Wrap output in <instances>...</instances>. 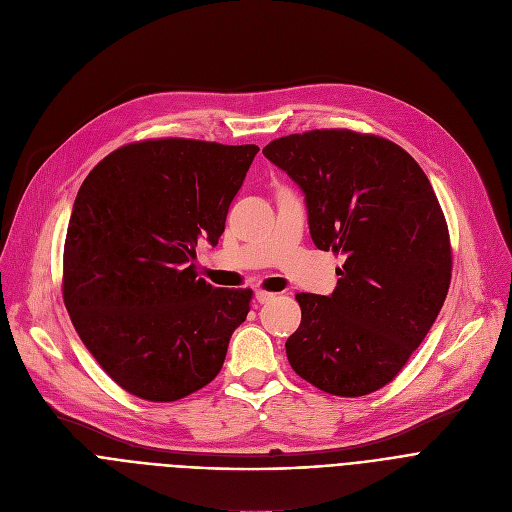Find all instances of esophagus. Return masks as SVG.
<instances>
[{
	"instance_id": "obj_1",
	"label": "esophagus",
	"mask_w": 512,
	"mask_h": 512,
	"mask_svg": "<svg viewBox=\"0 0 512 512\" xmlns=\"http://www.w3.org/2000/svg\"><path fill=\"white\" fill-rule=\"evenodd\" d=\"M274 298H276L274 292H265V290H257V292H255V300H257L259 304H267V302H271Z\"/></svg>"
}]
</instances>
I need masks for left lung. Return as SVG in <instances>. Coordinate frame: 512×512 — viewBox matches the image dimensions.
<instances>
[{"label":"left lung","instance_id":"obj_1","mask_svg":"<svg viewBox=\"0 0 512 512\" xmlns=\"http://www.w3.org/2000/svg\"><path fill=\"white\" fill-rule=\"evenodd\" d=\"M302 189L313 243L344 253L331 296L300 292L286 356L317 389L360 397L391 383L436 321L451 284L445 214L420 164L350 129L292 133L263 148Z\"/></svg>","mask_w":512,"mask_h":512}]
</instances>
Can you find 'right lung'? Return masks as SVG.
I'll list each match as a JSON object with an SVG mask.
<instances>
[{"mask_svg":"<svg viewBox=\"0 0 512 512\" xmlns=\"http://www.w3.org/2000/svg\"><path fill=\"white\" fill-rule=\"evenodd\" d=\"M259 148L146 140L84 179L63 249V302L100 368L127 393L177 401L220 372L251 290L197 278Z\"/></svg>","mask_w":512,"mask_h":512,"instance_id":"1","label":"right lung"}]
</instances>
